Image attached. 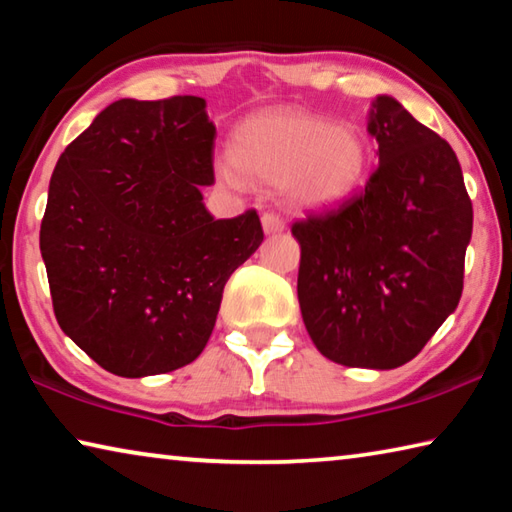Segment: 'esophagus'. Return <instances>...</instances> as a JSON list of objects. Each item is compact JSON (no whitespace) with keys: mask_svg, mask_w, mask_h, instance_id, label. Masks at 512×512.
I'll return each mask as SVG.
<instances>
[{"mask_svg":"<svg viewBox=\"0 0 512 512\" xmlns=\"http://www.w3.org/2000/svg\"><path fill=\"white\" fill-rule=\"evenodd\" d=\"M262 225L266 230V235H275V232H282L284 230V219L280 214L275 212H264L262 214Z\"/></svg>","mask_w":512,"mask_h":512,"instance_id":"1","label":"esophagus"}]
</instances>
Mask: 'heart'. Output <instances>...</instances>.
<instances>
[{
  "label": "heart",
  "mask_w": 512,
  "mask_h": 512,
  "mask_svg": "<svg viewBox=\"0 0 512 512\" xmlns=\"http://www.w3.org/2000/svg\"><path fill=\"white\" fill-rule=\"evenodd\" d=\"M235 162L248 176L266 183H287L291 201L300 207H332L361 185L368 149L350 124L296 110H275L250 119L235 137ZM219 176L241 185V173L223 162Z\"/></svg>",
  "instance_id": "1"
}]
</instances>
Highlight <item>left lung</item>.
<instances>
[{
	"label": "left lung",
	"instance_id": "1",
	"mask_svg": "<svg viewBox=\"0 0 512 512\" xmlns=\"http://www.w3.org/2000/svg\"><path fill=\"white\" fill-rule=\"evenodd\" d=\"M368 131L379 164L366 187L291 232L302 320L320 354L391 370L418 357L461 300L472 201L452 146L395 99L377 97Z\"/></svg>",
	"mask_w": 512,
	"mask_h": 512
}]
</instances>
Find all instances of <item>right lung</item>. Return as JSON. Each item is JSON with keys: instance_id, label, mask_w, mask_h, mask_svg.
<instances>
[{"instance_id": "add662e5", "label": "right lung", "mask_w": 512, "mask_h": 512, "mask_svg": "<svg viewBox=\"0 0 512 512\" xmlns=\"http://www.w3.org/2000/svg\"><path fill=\"white\" fill-rule=\"evenodd\" d=\"M216 128L201 97L121 99L60 155L40 225L56 320L103 370L162 375L210 341L225 282L264 239L214 219Z\"/></svg>"}]
</instances>
